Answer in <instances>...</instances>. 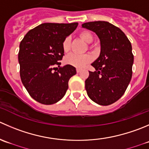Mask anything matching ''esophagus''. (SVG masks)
<instances>
[{
  "instance_id": "1",
  "label": "esophagus",
  "mask_w": 149,
  "mask_h": 149,
  "mask_svg": "<svg viewBox=\"0 0 149 149\" xmlns=\"http://www.w3.org/2000/svg\"><path fill=\"white\" fill-rule=\"evenodd\" d=\"M81 71V70L80 68H77V69H76V72H77L78 73H80Z\"/></svg>"
}]
</instances>
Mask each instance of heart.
Instances as JSON below:
<instances>
[{"label":"heart","mask_w":149,"mask_h":149,"mask_svg":"<svg viewBox=\"0 0 149 149\" xmlns=\"http://www.w3.org/2000/svg\"><path fill=\"white\" fill-rule=\"evenodd\" d=\"M80 38L87 44H90L93 41V36L92 33L86 30L81 32L79 34ZM70 47V37H67L64 39L63 42V49L65 52L69 51ZM91 61V57L89 54H70L66 56L65 58V63L70 65L74 66L76 68H83L85 65L89 63Z\"/></svg>","instance_id":"heart-1"}]
</instances>
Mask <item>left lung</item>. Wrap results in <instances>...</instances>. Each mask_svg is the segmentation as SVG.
<instances>
[{
    "label": "left lung",
    "instance_id": "obj_1",
    "mask_svg": "<svg viewBox=\"0 0 149 149\" xmlns=\"http://www.w3.org/2000/svg\"><path fill=\"white\" fill-rule=\"evenodd\" d=\"M81 26L96 33L100 41V56L91 64L95 71H89L85 89L92 101L111 105L124 95L132 79V45L122 30L108 22H89Z\"/></svg>",
    "mask_w": 149,
    "mask_h": 149
}]
</instances>
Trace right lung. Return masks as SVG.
Listing matches in <instances>:
<instances>
[{
    "mask_svg": "<svg viewBox=\"0 0 149 149\" xmlns=\"http://www.w3.org/2000/svg\"><path fill=\"white\" fill-rule=\"evenodd\" d=\"M77 26L78 22L43 23L27 32L20 42V78L29 95L40 103L60 100L68 89L69 79L76 73L73 66L60 65L63 41Z\"/></svg>",
    "mask_w": 149,
    "mask_h": 149,
    "instance_id": "obj_1",
    "label": "right lung"
}]
</instances>
